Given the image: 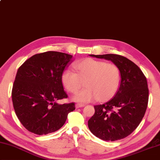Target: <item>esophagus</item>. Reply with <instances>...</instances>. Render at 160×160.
I'll use <instances>...</instances> for the list:
<instances>
[{"label": "esophagus", "instance_id": "esophagus-1", "mask_svg": "<svg viewBox=\"0 0 160 160\" xmlns=\"http://www.w3.org/2000/svg\"><path fill=\"white\" fill-rule=\"evenodd\" d=\"M84 104H79V103H78V104H77L75 105V107H76V108H77V109H78V108H81V107H84Z\"/></svg>", "mask_w": 160, "mask_h": 160}]
</instances>
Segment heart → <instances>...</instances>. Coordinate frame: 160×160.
<instances>
[{"mask_svg":"<svg viewBox=\"0 0 160 160\" xmlns=\"http://www.w3.org/2000/svg\"><path fill=\"white\" fill-rule=\"evenodd\" d=\"M77 73L67 69L61 81L69 92H76L84 82L85 88L72 96L75 102L85 103L97 99L109 100L116 94L121 82V72L117 65L105 61L86 58L75 65Z\"/></svg>","mask_w":160,"mask_h":160,"instance_id":"1","label":"heart"}]
</instances>
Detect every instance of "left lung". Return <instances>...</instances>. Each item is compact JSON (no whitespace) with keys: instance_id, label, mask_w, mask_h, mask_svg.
<instances>
[{"instance_id":"1","label":"left lung","mask_w":160,"mask_h":160,"mask_svg":"<svg viewBox=\"0 0 160 160\" xmlns=\"http://www.w3.org/2000/svg\"><path fill=\"white\" fill-rule=\"evenodd\" d=\"M89 56L117 65L121 72V82L114 98L94 106V114L88 121V129L104 141L124 139L139 126L145 114L149 99L147 78L138 66L122 56Z\"/></svg>"}]
</instances>
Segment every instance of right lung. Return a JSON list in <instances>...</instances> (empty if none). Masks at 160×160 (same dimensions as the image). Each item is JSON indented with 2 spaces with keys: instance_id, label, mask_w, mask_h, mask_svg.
<instances>
[{
  "instance_id": "right-lung-1",
  "label": "right lung",
  "mask_w": 160,
  "mask_h": 160,
  "mask_svg": "<svg viewBox=\"0 0 160 160\" xmlns=\"http://www.w3.org/2000/svg\"><path fill=\"white\" fill-rule=\"evenodd\" d=\"M73 56L57 51L33 55L17 72L12 101L17 117L29 132L38 135L52 133L65 124L74 103L59 104L67 98L61 76Z\"/></svg>"
}]
</instances>
